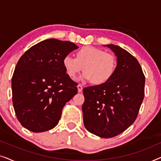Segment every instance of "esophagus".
Wrapping results in <instances>:
<instances>
[{"mask_svg":"<svg viewBox=\"0 0 161 161\" xmlns=\"http://www.w3.org/2000/svg\"><path fill=\"white\" fill-rule=\"evenodd\" d=\"M82 90H83L82 85L78 84V92H82Z\"/></svg>","mask_w":161,"mask_h":161,"instance_id":"1","label":"esophagus"}]
</instances>
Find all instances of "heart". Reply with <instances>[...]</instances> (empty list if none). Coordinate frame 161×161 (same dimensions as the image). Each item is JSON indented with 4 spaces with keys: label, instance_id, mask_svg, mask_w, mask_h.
<instances>
[{
    "label": "heart",
    "instance_id": "1",
    "mask_svg": "<svg viewBox=\"0 0 161 161\" xmlns=\"http://www.w3.org/2000/svg\"><path fill=\"white\" fill-rule=\"evenodd\" d=\"M66 74L74 78L81 70L84 71L80 80H92L96 85L106 83L115 73L116 60L113 55L99 48L86 46L77 52L76 58L67 55L63 58Z\"/></svg>",
    "mask_w": 161,
    "mask_h": 161
}]
</instances>
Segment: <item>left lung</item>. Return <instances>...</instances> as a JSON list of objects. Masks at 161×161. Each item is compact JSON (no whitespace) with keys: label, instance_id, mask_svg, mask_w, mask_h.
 <instances>
[{"label":"left lung","instance_id":"left-lung-1","mask_svg":"<svg viewBox=\"0 0 161 161\" xmlns=\"http://www.w3.org/2000/svg\"><path fill=\"white\" fill-rule=\"evenodd\" d=\"M116 56L115 73L108 82L83 89L86 129L101 138L122 133L134 122L144 97L145 77L135 57L115 45H106Z\"/></svg>","mask_w":161,"mask_h":161}]
</instances>
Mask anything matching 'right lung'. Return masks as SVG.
Listing matches in <instances>:
<instances>
[{"mask_svg": "<svg viewBox=\"0 0 161 161\" xmlns=\"http://www.w3.org/2000/svg\"><path fill=\"white\" fill-rule=\"evenodd\" d=\"M78 48L71 42L49 39L19 59L12 79V103L17 119L28 130L40 133L56 127L66 103L78 93L77 83L62 64Z\"/></svg>", "mask_w": 161, "mask_h": 161, "instance_id": "add662e5", "label": "right lung"}]
</instances>
